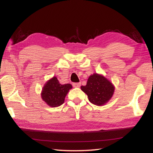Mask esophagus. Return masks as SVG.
<instances>
[{
	"instance_id": "34e87169",
	"label": "esophagus",
	"mask_w": 153,
	"mask_h": 153,
	"mask_svg": "<svg viewBox=\"0 0 153 153\" xmlns=\"http://www.w3.org/2000/svg\"><path fill=\"white\" fill-rule=\"evenodd\" d=\"M80 86H81V83H74L73 84L74 88H79Z\"/></svg>"
}]
</instances>
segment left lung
Listing matches in <instances>:
<instances>
[{
	"label": "left lung",
	"mask_w": 153,
	"mask_h": 153,
	"mask_svg": "<svg viewBox=\"0 0 153 153\" xmlns=\"http://www.w3.org/2000/svg\"><path fill=\"white\" fill-rule=\"evenodd\" d=\"M81 90L87 94L90 102L97 106H102L112 98L115 86L104 76L94 74L88 77L86 86H81Z\"/></svg>",
	"instance_id": "8db88e82"
}]
</instances>
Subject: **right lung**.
<instances>
[{
  "instance_id": "obj_1",
  "label": "right lung",
  "mask_w": 153,
  "mask_h": 153,
  "mask_svg": "<svg viewBox=\"0 0 153 153\" xmlns=\"http://www.w3.org/2000/svg\"><path fill=\"white\" fill-rule=\"evenodd\" d=\"M71 88L70 84H61L56 77L54 76L44 85L41 97L49 107H57L63 104L67 93Z\"/></svg>"
}]
</instances>
